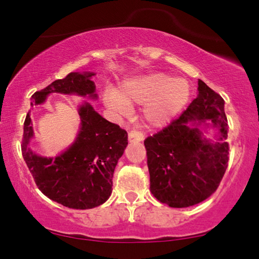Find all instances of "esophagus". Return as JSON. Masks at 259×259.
Returning <instances> with one entry per match:
<instances>
[{
    "label": "esophagus",
    "mask_w": 259,
    "mask_h": 259,
    "mask_svg": "<svg viewBox=\"0 0 259 259\" xmlns=\"http://www.w3.org/2000/svg\"><path fill=\"white\" fill-rule=\"evenodd\" d=\"M144 140V134L141 131H130L129 133V142L130 143H140Z\"/></svg>",
    "instance_id": "1"
}]
</instances>
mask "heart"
Wrapping results in <instances>:
<instances>
[{"mask_svg":"<svg viewBox=\"0 0 259 259\" xmlns=\"http://www.w3.org/2000/svg\"><path fill=\"white\" fill-rule=\"evenodd\" d=\"M190 96L185 80L172 79L164 73H149L129 79L119 93L108 90L105 102L111 110L128 114L130 103H144L143 115L152 125H163L181 110Z\"/></svg>","mask_w":259,"mask_h":259,"instance_id":"heart-1","label":"heart"}]
</instances>
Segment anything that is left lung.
Instances as JSON below:
<instances>
[{
  "mask_svg": "<svg viewBox=\"0 0 259 259\" xmlns=\"http://www.w3.org/2000/svg\"><path fill=\"white\" fill-rule=\"evenodd\" d=\"M199 94L167 126L144 141L150 191L161 203L190 207L218 190L228 166V121L225 100L198 81ZM210 121L219 130L218 141L203 137L198 125Z\"/></svg>",
  "mask_w": 259,
  "mask_h": 259,
  "instance_id": "8db88e82",
  "label": "left lung"
}]
</instances>
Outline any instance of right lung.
Here are the masks:
<instances>
[{
	"instance_id": "1",
	"label": "right lung",
	"mask_w": 259,
	"mask_h": 259,
	"mask_svg": "<svg viewBox=\"0 0 259 259\" xmlns=\"http://www.w3.org/2000/svg\"><path fill=\"white\" fill-rule=\"evenodd\" d=\"M93 75L94 73H69L34 93L31 106L43 103L50 93L90 95L95 99ZM79 115L81 129L71 148L56 158H44L29 148L33 135L29 110L21 148L26 166L43 194L65 207L90 209L110 196L114 169L128 145V134L103 118L87 102L80 107Z\"/></svg>"
}]
</instances>
